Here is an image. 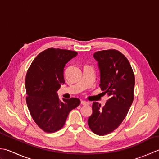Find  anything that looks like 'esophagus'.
I'll return each mask as SVG.
<instances>
[{"label": "esophagus", "instance_id": "esophagus-1", "mask_svg": "<svg viewBox=\"0 0 159 159\" xmlns=\"http://www.w3.org/2000/svg\"><path fill=\"white\" fill-rule=\"evenodd\" d=\"M80 103H81L82 105H89V102H87V101H81V102H80Z\"/></svg>", "mask_w": 159, "mask_h": 159}]
</instances>
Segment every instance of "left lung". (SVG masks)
Instances as JSON below:
<instances>
[{
  "mask_svg": "<svg viewBox=\"0 0 159 159\" xmlns=\"http://www.w3.org/2000/svg\"><path fill=\"white\" fill-rule=\"evenodd\" d=\"M94 57L100 70L99 86L109 99L103 107L93 102L88 123L93 132L104 136L116 129L127 116L134 101L135 77L129 61L119 51H98Z\"/></svg>",
  "mask_w": 159,
  "mask_h": 159,
  "instance_id": "obj_1",
  "label": "left lung"
}]
</instances>
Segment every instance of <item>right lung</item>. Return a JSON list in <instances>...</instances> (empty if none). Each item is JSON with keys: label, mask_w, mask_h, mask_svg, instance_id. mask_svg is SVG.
I'll return each mask as SVG.
<instances>
[{"label": "right lung", "mask_w": 159, "mask_h": 159, "mask_svg": "<svg viewBox=\"0 0 159 159\" xmlns=\"http://www.w3.org/2000/svg\"><path fill=\"white\" fill-rule=\"evenodd\" d=\"M77 52L48 48L37 56L27 70L25 78L26 102L37 125L43 131L60 130L71 110L80 105L77 98L60 101L57 91L65 83V65Z\"/></svg>", "instance_id": "right-lung-1"}]
</instances>
